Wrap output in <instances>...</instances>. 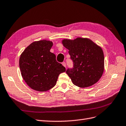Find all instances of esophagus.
Wrapping results in <instances>:
<instances>
[{"instance_id":"obj_1","label":"esophagus","mask_w":126,"mask_h":126,"mask_svg":"<svg viewBox=\"0 0 126 126\" xmlns=\"http://www.w3.org/2000/svg\"><path fill=\"white\" fill-rule=\"evenodd\" d=\"M62 65H63L64 67H66V63H65V62H62Z\"/></svg>"}]
</instances>
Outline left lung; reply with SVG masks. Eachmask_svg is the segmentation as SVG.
Wrapping results in <instances>:
<instances>
[{
    "label": "left lung",
    "instance_id": "obj_1",
    "mask_svg": "<svg viewBox=\"0 0 126 126\" xmlns=\"http://www.w3.org/2000/svg\"><path fill=\"white\" fill-rule=\"evenodd\" d=\"M62 43L69 49L73 62V67L66 71L73 83L79 87L87 88L98 82L104 71L102 48L88 38L64 39Z\"/></svg>",
    "mask_w": 126,
    "mask_h": 126
}]
</instances>
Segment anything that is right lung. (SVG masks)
<instances>
[{
	"instance_id": "obj_1",
	"label": "right lung",
	"mask_w": 126,
	"mask_h": 126,
	"mask_svg": "<svg viewBox=\"0 0 126 126\" xmlns=\"http://www.w3.org/2000/svg\"><path fill=\"white\" fill-rule=\"evenodd\" d=\"M53 43L42 40L34 42L24 50L19 59L21 75L27 85L36 91L49 90L56 84L60 74L65 71L50 52Z\"/></svg>"
}]
</instances>
